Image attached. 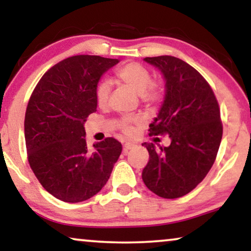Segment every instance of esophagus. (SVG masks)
<instances>
[{"instance_id":"esophagus-1","label":"esophagus","mask_w":251,"mask_h":251,"mask_svg":"<svg viewBox=\"0 0 251 251\" xmlns=\"http://www.w3.org/2000/svg\"><path fill=\"white\" fill-rule=\"evenodd\" d=\"M133 147H136V144H133V143H125L123 144V151H125V152H128L129 150H132Z\"/></svg>"}]
</instances>
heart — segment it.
<instances>
[{
	"label": "heart",
	"mask_w": 251,
	"mask_h": 251,
	"mask_svg": "<svg viewBox=\"0 0 251 251\" xmlns=\"http://www.w3.org/2000/svg\"><path fill=\"white\" fill-rule=\"evenodd\" d=\"M116 77L129 87L131 90L140 96L146 104H154L161 98V91L156 84L152 82V75L150 71L138 63H129L116 71ZM111 84L108 81L101 80L96 87V100L100 107L107 105ZM142 123L140 116H122L120 120V126L126 135L131 136L135 132V126Z\"/></svg>",
	"instance_id": "1"
}]
</instances>
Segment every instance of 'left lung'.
I'll return each mask as SVG.
<instances>
[{
	"label": "left lung",
	"instance_id": "8db88e82",
	"mask_svg": "<svg viewBox=\"0 0 251 251\" xmlns=\"http://www.w3.org/2000/svg\"><path fill=\"white\" fill-rule=\"evenodd\" d=\"M163 75L164 98L150 125V135L168 133V147L144 143L150 154L142 177L164 199L184 197L207 176L223 136L221 111L214 91L199 72L179 58L146 57Z\"/></svg>",
	"mask_w": 251,
	"mask_h": 251
}]
</instances>
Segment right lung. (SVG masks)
I'll use <instances>...</instances> for the list:
<instances>
[{"instance_id": "obj_1", "label": "right lung", "mask_w": 251, "mask_h": 251, "mask_svg": "<svg viewBox=\"0 0 251 251\" xmlns=\"http://www.w3.org/2000/svg\"><path fill=\"white\" fill-rule=\"evenodd\" d=\"M119 59L80 54L59 61L41 77L25 114L28 162L44 190L64 202L76 203L107 183L122 152L108 137L90 151L84 122L97 111L96 87Z\"/></svg>"}]
</instances>
